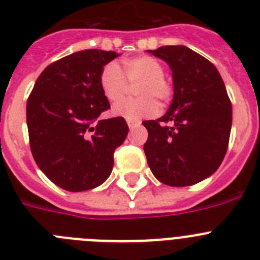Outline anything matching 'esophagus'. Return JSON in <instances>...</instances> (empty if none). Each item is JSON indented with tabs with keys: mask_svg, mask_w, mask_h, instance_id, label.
Instances as JSON below:
<instances>
[{
	"mask_svg": "<svg viewBox=\"0 0 260 260\" xmlns=\"http://www.w3.org/2000/svg\"><path fill=\"white\" fill-rule=\"evenodd\" d=\"M127 125L128 127H130V130H133V128L137 127V126L139 125V122H137V121H127Z\"/></svg>",
	"mask_w": 260,
	"mask_h": 260,
	"instance_id": "1",
	"label": "esophagus"
}]
</instances>
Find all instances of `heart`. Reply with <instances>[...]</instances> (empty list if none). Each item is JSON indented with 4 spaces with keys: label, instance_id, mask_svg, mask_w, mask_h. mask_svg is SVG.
Wrapping results in <instances>:
<instances>
[{
    "label": "heart",
    "instance_id": "heart-1",
    "mask_svg": "<svg viewBox=\"0 0 260 260\" xmlns=\"http://www.w3.org/2000/svg\"><path fill=\"white\" fill-rule=\"evenodd\" d=\"M99 83L103 95L110 103H117L126 96L130 83H139L135 93L139 98L127 99L113 107V114L128 121H139L157 114L158 104H167L173 95L171 82L165 79L161 62L150 56L134 57L125 61V74L116 62H109L103 68Z\"/></svg>",
    "mask_w": 260,
    "mask_h": 260
}]
</instances>
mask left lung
I'll return each instance as SVG.
<instances>
[{
    "mask_svg": "<svg viewBox=\"0 0 260 260\" xmlns=\"http://www.w3.org/2000/svg\"><path fill=\"white\" fill-rule=\"evenodd\" d=\"M151 53L171 66L174 96L161 118L142 122L147 162L165 185H195L217 171L228 150L231 99L215 65L194 50L165 45Z\"/></svg>",
    "mask_w": 260,
    "mask_h": 260,
    "instance_id": "left-lung-1",
    "label": "left lung"
}]
</instances>
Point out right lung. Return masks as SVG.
Wrapping results in <instances>:
<instances>
[{
    "label": "right lung",
    "instance_id": "obj_1",
    "mask_svg": "<svg viewBox=\"0 0 260 260\" xmlns=\"http://www.w3.org/2000/svg\"><path fill=\"white\" fill-rule=\"evenodd\" d=\"M119 54L87 49L43 70L27 100L29 147L43 173L61 189L86 191L113 169V153L128 126L123 117L100 119L110 108L99 83L108 62Z\"/></svg>",
    "mask_w": 260,
    "mask_h": 260
}]
</instances>
